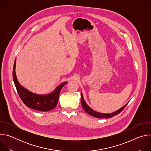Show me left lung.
I'll return each mask as SVG.
<instances>
[{
    "label": "left lung",
    "instance_id": "8db88e82",
    "mask_svg": "<svg viewBox=\"0 0 151 151\" xmlns=\"http://www.w3.org/2000/svg\"><path fill=\"white\" fill-rule=\"evenodd\" d=\"M81 104H82V107L83 109H84V111L88 113L89 115L93 116H94L96 118H112L118 114H119L121 112H122L123 111V109L125 108V106L128 104V102L127 103H126L124 106H123L122 107H121V108L112 113H111V114H104V113H100V112H98L94 110H93V109H91V107L88 106L87 104V103H85L84 99H83V95H82V93H81Z\"/></svg>",
    "mask_w": 151,
    "mask_h": 151
}]
</instances>
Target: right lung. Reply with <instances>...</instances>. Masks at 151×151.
I'll return each mask as SVG.
<instances>
[{"label": "right lung", "instance_id": "1", "mask_svg": "<svg viewBox=\"0 0 151 151\" xmlns=\"http://www.w3.org/2000/svg\"><path fill=\"white\" fill-rule=\"evenodd\" d=\"M15 66L16 58L13 68V80L19 96L26 106L33 109L42 112L50 111L53 109L58 103L60 92L63 86L67 83V82L61 83L50 94L44 95L35 94L23 87L19 83L15 73Z\"/></svg>", "mask_w": 151, "mask_h": 151}]
</instances>
